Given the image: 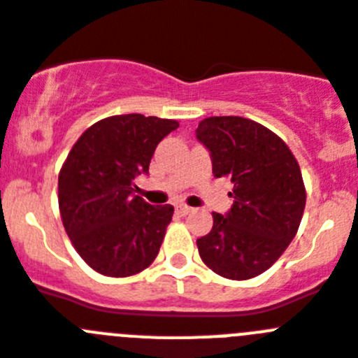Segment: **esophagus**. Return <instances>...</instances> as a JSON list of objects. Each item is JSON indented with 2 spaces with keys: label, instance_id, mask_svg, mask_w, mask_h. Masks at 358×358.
<instances>
[{
  "label": "esophagus",
  "instance_id": "esophagus-1",
  "mask_svg": "<svg viewBox=\"0 0 358 358\" xmlns=\"http://www.w3.org/2000/svg\"><path fill=\"white\" fill-rule=\"evenodd\" d=\"M176 210H177V213L182 215V217H185V215H188V213H192V211H194V210H192V208H189V206H186V204H179V206H177Z\"/></svg>",
  "mask_w": 358,
  "mask_h": 358
}]
</instances>
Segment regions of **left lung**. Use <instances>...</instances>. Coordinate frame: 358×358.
<instances>
[{"instance_id":"1","label":"left lung","mask_w":358,"mask_h":358,"mask_svg":"<svg viewBox=\"0 0 358 358\" xmlns=\"http://www.w3.org/2000/svg\"><path fill=\"white\" fill-rule=\"evenodd\" d=\"M213 176L233 182V206L213 213L197 240L199 255L218 276L249 280L265 273L296 236L306 192L296 157L280 136L242 116H211L197 127Z\"/></svg>"}]
</instances>
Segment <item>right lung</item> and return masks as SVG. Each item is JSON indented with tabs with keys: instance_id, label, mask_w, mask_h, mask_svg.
Returning <instances> with one entry per match:
<instances>
[{
	"instance_id": "add662e5",
	"label": "right lung",
	"mask_w": 358,
	"mask_h": 358,
	"mask_svg": "<svg viewBox=\"0 0 358 358\" xmlns=\"http://www.w3.org/2000/svg\"><path fill=\"white\" fill-rule=\"evenodd\" d=\"M179 122L118 115L93 123L59 173L62 224L82 260L110 278L141 273L156 260L173 206H152L134 179L148 172L154 150Z\"/></svg>"
}]
</instances>
